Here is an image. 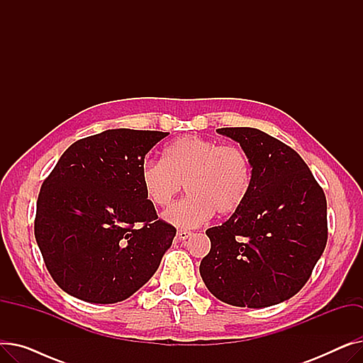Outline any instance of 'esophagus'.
Instances as JSON below:
<instances>
[{"instance_id":"34e87169","label":"esophagus","mask_w":363,"mask_h":363,"mask_svg":"<svg viewBox=\"0 0 363 363\" xmlns=\"http://www.w3.org/2000/svg\"><path fill=\"white\" fill-rule=\"evenodd\" d=\"M191 237H193V233H191V231H185V230L178 231V238H179L181 241H185V240L191 238Z\"/></svg>"}]
</instances>
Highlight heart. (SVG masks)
<instances>
[{"mask_svg":"<svg viewBox=\"0 0 363 363\" xmlns=\"http://www.w3.org/2000/svg\"><path fill=\"white\" fill-rule=\"evenodd\" d=\"M252 178L250 159L241 147L196 135L172 141L163 159L141 166L144 194L157 207L169 206L185 185L188 196L164 212L169 223L181 228H197L213 213L238 211L250 193Z\"/></svg>","mask_w":363,"mask_h":363,"instance_id":"b5f03b06","label":"heart"}]
</instances>
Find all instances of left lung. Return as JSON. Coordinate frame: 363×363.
<instances>
[{
	"mask_svg": "<svg viewBox=\"0 0 363 363\" xmlns=\"http://www.w3.org/2000/svg\"><path fill=\"white\" fill-rule=\"evenodd\" d=\"M252 163L244 204L206 231L211 252L200 275L216 298L268 308L297 294L328 238L327 199L308 164L287 144L256 128H220Z\"/></svg>",
	"mask_w": 363,
	"mask_h": 363,
	"instance_id": "8db88e82",
	"label": "left lung"
}]
</instances>
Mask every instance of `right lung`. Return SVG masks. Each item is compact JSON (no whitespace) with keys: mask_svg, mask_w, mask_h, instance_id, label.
<instances>
[{"mask_svg":"<svg viewBox=\"0 0 363 363\" xmlns=\"http://www.w3.org/2000/svg\"><path fill=\"white\" fill-rule=\"evenodd\" d=\"M169 132L108 129L73 143L43 182L35 238L59 287L118 303L155 275L177 235L141 185L145 155Z\"/></svg>","mask_w":363,"mask_h":363,"instance_id":"right-lung-1","label":"right lung"}]
</instances>
